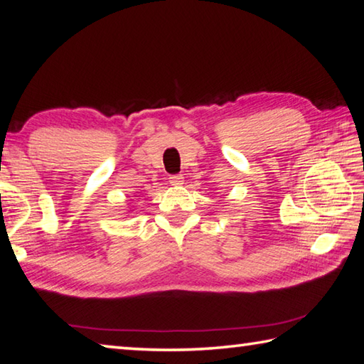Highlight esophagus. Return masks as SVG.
<instances>
[{
	"label": "esophagus",
	"instance_id": "obj_1",
	"mask_svg": "<svg viewBox=\"0 0 364 364\" xmlns=\"http://www.w3.org/2000/svg\"><path fill=\"white\" fill-rule=\"evenodd\" d=\"M183 183H184L183 175H173V176H170V184H172V186H181Z\"/></svg>",
	"mask_w": 364,
	"mask_h": 364
}]
</instances>
